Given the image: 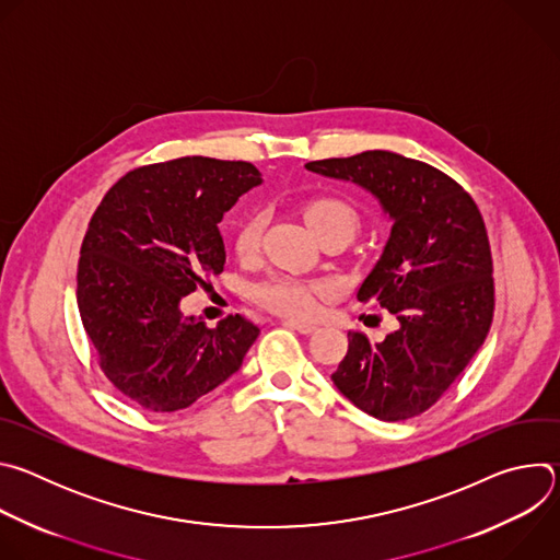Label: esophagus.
Wrapping results in <instances>:
<instances>
[{"instance_id":"1","label":"esophagus","mask_w":560,"mask_h":560,"mask_svg":"<svg viewBox=\"0 0 560 560\" xmlns=\"http://www.w3.org/2000/svg\"><path fill=\"white\" fill-rule=\"evenodd\" d=\"M283 326L301 332V335H312L318 326L316 324H310V322H299V318H283Z\"/></svg>"}]
</instances>
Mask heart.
Returning <instances> with one entry per match:
<instances>
[{"label":"heart","mask_w":560,"mask_h":560,"mask_svg":"<svg viewBox=\"0 0 560 560\" xmlns=\"http://www.w3.org/2000/svg\"><path fill=\"white\" fill-rule=\"evenodd\" d=\"M303 217L314 236H322L324 232L335 230L350 238L357 230V212L346 201H339V199H314L303 208ZM259 234H261V217L253 214L236 232V253L242 257L253 255L259 246ZM324 292H326L324 283L301 281L292 277H275L270 281L255 285L253 296L275 312L305 316L314 310L316 296Z\"/></svg>","instance_id":"b5f03b06"}]
</instances>
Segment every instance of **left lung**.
Listing matches in <instances>:
<instances>
[{"label": "left lung", "instance_id": "1", "mask_svg": "<svg viewBox=\"0 0 560 560\" xmlns=\"http://www.w3.org/2000/svg\"><path fill=\"white\" fill-rule=\"evenodd\" d=\"M305 171L370 192L392 223L357 299L389 310L398 328L370 343L348 332L332 381L365 415L425 412L483 346L494 314L492 255L481 212L441 171L387 150L310 162Z\"/></svg>", "mask_w": 560, "mask_h": 560}]
</instances>
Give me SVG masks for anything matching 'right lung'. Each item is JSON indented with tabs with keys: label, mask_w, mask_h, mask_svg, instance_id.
<instances>
[{
	"label": "right lung",
	"mask_w": 560,
	"mask_h": 560,
	"mask_svg": "<svg viewBox=\"0 0 560 560\" xmlns=\"http://www.w3.org/2000/svg\"><path fill=\"white\" fill-rule=\"evenodd\" d=\"M248 162L184 156L121 177L95 210L77 268V305L100 365L130 401L177 412L244 363L259 328L242 314L206 328L182 299L221 272L223 214L261 186Z\"/></svg>",
	"instance_id": "right-lung-1"
}]
</instances>
